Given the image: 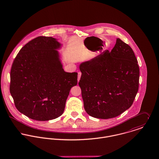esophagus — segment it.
<instances>
[{
	"label": "esophagus",
	"mask_w": 159,
	"mask_h": 159,
	"mask_svg": "<svg viewBox=\"0 0 159 159\" xmlns=\"http://www.w3.org/2000/svg\"><path fill=\"white\" fill-rule=\"evenodd\" d=\"M81 75H82V73H81L80 72H78V79H77V81H78V82H79V80H80V79Z\"/></svg>",
	"instance_id": "1"
}]
</instances>
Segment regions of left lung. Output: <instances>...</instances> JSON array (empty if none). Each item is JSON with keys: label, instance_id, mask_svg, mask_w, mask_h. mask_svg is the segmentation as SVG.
Instances as JSON below:
<instances>
[{"label": "left lung", "instance_id": "1", "mask_svg": "<svg viewBox=\"0 0 159 159\" xmlns=\"http://www.w3.org/2000/svg\"><path fill=\"white\" fill-rule=\"evenodd\" d=\"M79 85L84 108L91 116H118L133 104L139 90L140 70L132 48L120 38L113 49L79 66Z\"/></svg>", "mask_w": 159, "mask_h": 159}]
</instances>
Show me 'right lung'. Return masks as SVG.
I'll use <instances>...</instances> for the list:
<instances>
[{
    "mask_svg": "<svg viewBox=\"0 0 159 159\" xmlns=\"http://www.w3.org/2000/svg\"><path fill=\"white\" fill-rule=\"evenodd\" d=\"M61 44L52 37L38 36L16 55L10 72V91L18 110L36 121L61 116L77 72L64 71L57 50Z\"/></svg>",
    "mask_w": 159,
    "mask_h": 159,
    "instance_id": "right-lung-1",
    "label": "right lung"
}]
</instances>
